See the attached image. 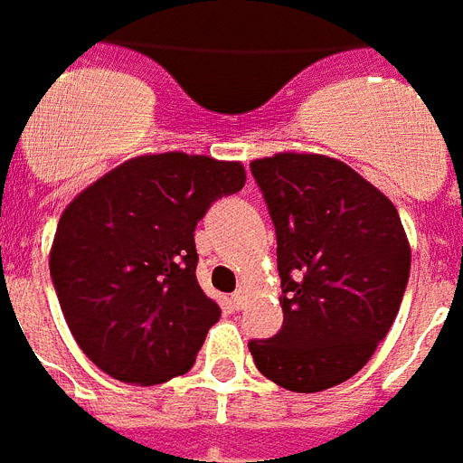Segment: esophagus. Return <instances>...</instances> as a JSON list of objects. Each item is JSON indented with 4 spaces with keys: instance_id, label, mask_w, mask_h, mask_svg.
I'll use <instances>...</instances> for the list:
<instances>
[{
    "instance_id": "34e87169",
    "label": "esophagus",
    "mask_w": 463,
    "mask_h": 463,
    "mask_svg": "<svg viewBox=\"0 0 463 463\" xmlns=\"http://www.w3.org/2000/svg\"><path fill=\"white\" fill-rule=\"evenodd\" d=\"M232 301H234L236 308H243V306H246V301H249V291H246V287H239V289L232 294Z\"/></svg>"
}]
</instances>
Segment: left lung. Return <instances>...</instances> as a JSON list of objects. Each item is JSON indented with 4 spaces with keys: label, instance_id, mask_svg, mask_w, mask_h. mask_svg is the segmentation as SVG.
Here are the masks:
<instances>
[{
    "label": "left lung",
    "instance_id": "obj_1",
    "mask_svg": "<svg viewBox=\"0 0 463 463\" xmlns=\"http://www.w3.org/2000/svg\"><path fill=\"white\" fill-rule=\"evenodd\" d=\"M277 234L282 330L249 344L258 371L323 392L364 368L402 306L411 246L397 208L344 162L277 153L250 162Z\"/></svg>",
    "mask_w": 463,
    "mask_h": 463
}]
</instances>
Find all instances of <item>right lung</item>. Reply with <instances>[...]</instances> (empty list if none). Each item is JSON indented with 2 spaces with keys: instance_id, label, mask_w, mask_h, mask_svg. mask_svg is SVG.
Listing matches in <instances>:
<instances>
[{
  "instance_id": "obj_1",
  "label": "right lung",
  "mask_w": 463,
  "mask_h": 463,
  "mask_svg": "<svg viewBox=\"0 0 463 463\" xmlns=\"http://www.w3.org/2000/svg\"><path fill=\"white\" fill-rule=\"evenodd\" d=\"M243 184L241 162L140 155L66 205L50 275L73 339L99 371L147 387L195 364L222 316L195 279V224Z\"/></svg>"
}]
</instances>
